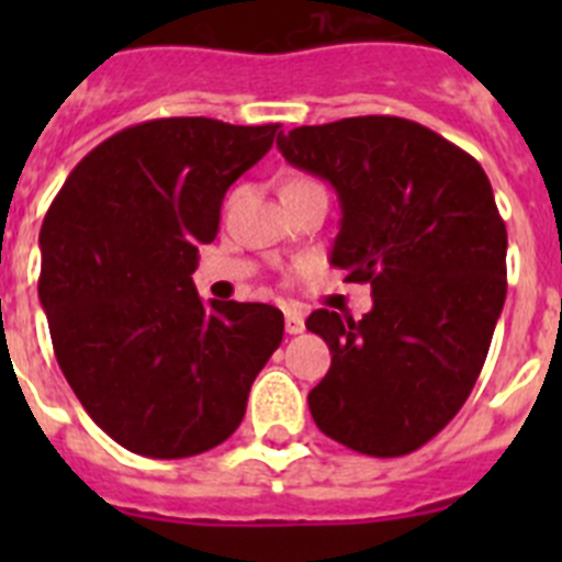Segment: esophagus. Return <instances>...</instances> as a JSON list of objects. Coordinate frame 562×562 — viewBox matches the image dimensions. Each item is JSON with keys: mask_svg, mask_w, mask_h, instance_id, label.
Listing matches in <instances>:
<instances>
[{"mask_svg": "<svg viewBox=\"0 0 562 562\" xmlns=\"http://www.w3.org/2000/svg\"><path fill=\"white\" fill-rule=\"evenodd\" d=\"M284 317H286V331H290V335H301V331L306 329L304 312L295 310V306H290V310L284 312Z\"/></svg>", "mask_w": 562, "mask_h": 562, "instance_id": "obj_1", "label": "esophagus"}]
</instances>
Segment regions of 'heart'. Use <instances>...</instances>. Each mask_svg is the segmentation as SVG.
<instances>
[{
  "label": "heart",
  "mask_w": 562,
  "mask_h": 562,
  "mask_svg": "<svg viewBox=\"0 0 562 562\" xmlns=\"http://www.w3.org/2000/svg\"><path fill=\"white\" fill-rule=\"evenodd\" d=\"M304 186H315V180H310V177H301V173H292L290 180L284 182V191H290V188H304Z\"/></svg>",
  "instance_id": "1"
}]
</instances>
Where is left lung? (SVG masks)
Instances as JSON below:
<instances>
[{"instance_id":"obj_1","label":"left lung","mask_w":562,"mask_h":562,"mask_svg":"<svg viewBox=\"0 0 562 562\" xmlns=\"http://www.w3.org/2000/svg\"><path fill=\"white\" fill-rule=\"evenodd\" d=\"M278 148L335 186L331 267L374 297L362 321L306 317L331 351L310 391L312 419L357 453H414L461 411L504 310L506 225L493 186L475 157L391 114L297 126Z\"/></svg>"}]
</instances>
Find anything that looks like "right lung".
Listing matches in <instances>:
<instances>
[{
    "label": "right lung",
    "instance_id": "add662e5",
    "mask_svg": "<svg viewBox=\"0 0 562 562\" xmlns=\"http://www.w3.org/2000/svg\"><path fill=\"white\" fill-rule=\"evenodd\" d=\"M278 128L213 117L128 126L69 171L44 216L38 297L56 360L83 411L132 453L186 459L222 445L281 346V310L205 306L191 278L227 188Z\"/></svg>",
    "mask_w": 562,
    "mask_h": 562
}]
</instances>
